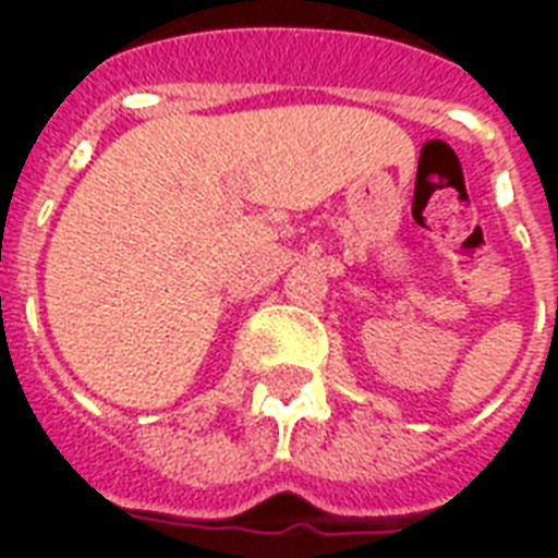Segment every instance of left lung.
Returning <instances> with one entry per match:
<instances>
[{"label":"left lung","instance_id":"left-lung-1","mask_svg":"<svg viewBox=\"0 0 558 558\" xmlns=\"http://www.w3.org/2000/svg\"><path fill=\"white\" fill-rule=\"evenodd\" d=\"M556 310H558V304H556Z\"/></svg>","mask_w":558,"mask_h":558}]
</instances>
